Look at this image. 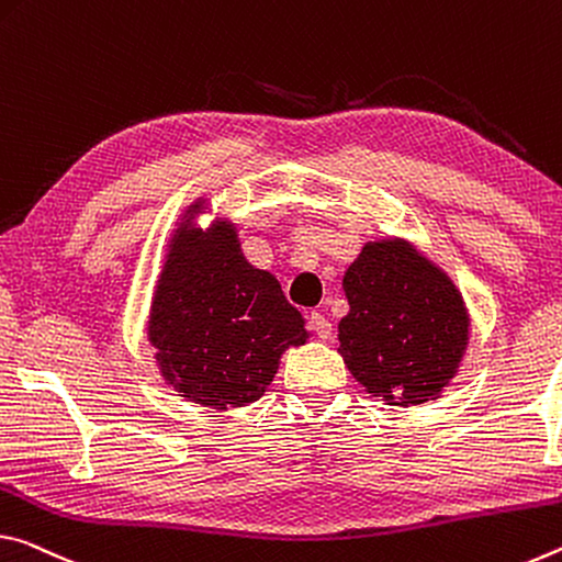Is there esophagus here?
Listing matches in <instances>:
<instances>
[{
	"mask_svg": "<svg viewBox=\"0 0 562 562\" xmlns=\"http://www.w3.org/2000/svg\"><path fill=\"white\" fill-rule=\"evenodd\" d=\"M308 328L314 330L321 341H328V338L334 336V326H330V321L324 314H311L308 316Z\"/></svg>",
	"mask_w": 562,
	"mask_h": 562,
	"instance_id": "esophagus-1",
	"label": "esophagus"
}]
</instances>
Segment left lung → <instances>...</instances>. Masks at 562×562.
Instances as JSON below:
<instances>
[{"label": "left lung", "mask_w": 562, "mask_h": 562, "mask_svg": "<svg viewBox=\"0 0 562 562\" xmlns=\"http://www.w3.org/2000/svg\"><path fill=\"white\" fill-rule=\"evenodd\" d=\"M338 353L389 406L440 398L461 366L471 316L450 276L403 238L368 241L344 276Z\"/></svg>", "instance_id": "1"}]
</instances>
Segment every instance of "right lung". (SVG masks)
I'll return each mask as SVG.
<instances>
[{"label": "right lung", "mask_w": 562, "mask_h": 562, "mask_svg": "<svg viewBox=\"0 0 562 562\" xmlns=\"http://www.w3.org/2000/svg\"><path fill=\"white\" fill-rule=\"evenodd\" d=\"M194 201L173 232L149 311V344L183 401L228 411L259 401L281 353L303 346L306 321L269 271L244 259L232 221L199 228Z\"/></svg>", "instance_id": "obj_1"}]
</instances>
